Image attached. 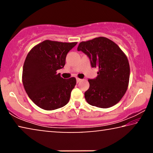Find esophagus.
I'll use <instances>...</instances> for the list:
<instances>
[{"instance_id": "34e87169", "label": "esophagus", "mask_w": 153, "mask_h": 153, "mask_svg": "<svg viewBox=\"0 0 153 153\" xmlns=\"http://www.w3.org/2000/svg\"><path fill=\"white\" fill-rule=\"evenodd\" d=\"M82 80V79H80V78H78V77H77V78H76V81H77V83H78V82H79L80 81H81Z\"/></svg>"}]
</instances>
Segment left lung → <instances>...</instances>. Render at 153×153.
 Here are the masks:
<instances>
[{
    "label": "left lung",
    "instance_id": "1",
    "mask_svg": "<svg viewBox=\"0 0 153 153\" xmlns=\"http://www.w3.org/2000/svg\"><path fill=\"white\" fill-rule=\"evenodd\" d=\"M77 51L88 56L92 67H98V76L88 79L84 93L87 102L100 108H109L120 101L128 89L129 64L119 46L105 37L81 42Z\"/></svg>",
    "mask_w": 153,
    "mask_h": 153
}]
</instances>
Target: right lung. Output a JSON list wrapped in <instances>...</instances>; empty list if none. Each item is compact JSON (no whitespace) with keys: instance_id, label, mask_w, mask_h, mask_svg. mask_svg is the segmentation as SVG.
Instances as JSON below:
<instances>
[{"instance_id":"right-lung-1","label":"right lung","mask_w":153,"mask_h":153,"mask_svg":"<svg viewBox=\"0 0 153 153\" xmlns=\"http://www.w3.org/2000/svg\"><path fill=\"white\" fill-rule=\"evenodd\" d=\"M77 43L46 40L28 53L22 82L28 97L38 107L52 111L68 103L76 79H63L56 71L64 67L67 53Z\"/></svg>"}]
</instances>
